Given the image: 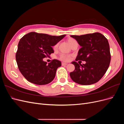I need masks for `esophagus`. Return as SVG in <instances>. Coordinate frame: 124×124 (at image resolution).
<instances>
[{
    "mask_svg": "<svg viewBox=\"0 0 124 124\" xmlns=\"http://www.w3.org/2000/svg\"><path fill=\"white\" fill-rule=\"evenodd\" d=\"M62 66H64V65H67V64H68V63H65V62H62Z\"/></svg>",
    "mask_w": 124,
    "mask_h": 124,
    "instance_id": "1",
    "label": "esophagus"
}]
</instances>
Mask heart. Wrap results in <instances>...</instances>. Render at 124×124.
Listing matches in <instances>:
<instances>
[{
  "instance_id": "heart-1",
  "label": "heart",
  "mask_w": 124,
  "mask_h": 124,
  "mask_svg": "<svg viewBox=\"0 0 124 124\" xmlns=\"http://www.w3.org/2000/svg\"><path fill=\"white\" fill-rule=\"evenodd\" d=\"M76 40L74 39H72V38H69L68 39H67V42L71 46H72V44L74 42H76ZM58 44L57 43L56 44H55L54 46V49L56 50V48H57L58 47ZM59 59H61V61H62L63 62H68L69 61L70 59V55H67V54H62L59 55Z\"/></svg>"
}]
</instances>
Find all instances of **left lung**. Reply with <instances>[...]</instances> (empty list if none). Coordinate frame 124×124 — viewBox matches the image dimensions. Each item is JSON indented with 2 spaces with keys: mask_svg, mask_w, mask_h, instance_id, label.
<instances>
[{
  "mask_svg": "<svg viewBox=\"0 0 124 124\" xmlns=\"http://www.w3.org/2000/svg\"><path fill=\"white\" fill-rule=\"evenodd\" d=\"M70 36L81 46L76 60L86 62L83 65L76 62H71L75 66V70L70 73L71 79L84 85L97 83L110 65L111 54L107 39L99 32Z\"/></svg>",
  "mask_w": 124,
  "mask_h": 124,
  "instance_id": "8db88e82",
  "label": "left lung"
}]
</instances>
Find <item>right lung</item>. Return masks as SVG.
Segmentation results:
<instances>
[{
	"label": "right lung",
	"instance_id": "right-lung-1",
	"mask_svg": "<svg viewBox=\"0 0 124 124\" xmlns=\"http://www.w3.org/2000/svg\"><path fill=\"white\" fill-rule=\"evenodd\" d=\"M65 36L31 32L22 37L16 57L18 68L26 80L37 85H46L54 80L61 62L54 59L47 64L43 59L54 53L52 46Z\"/></svg>",
	"mask_w": 124,
	"mask_h": 124
}]
</instances>
